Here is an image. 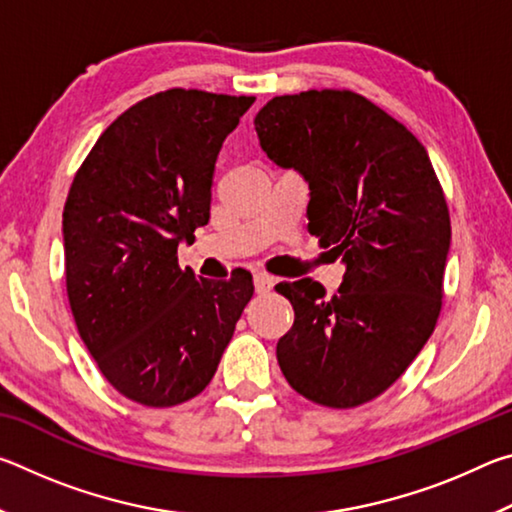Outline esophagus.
I'll return each mask as SVG.
<instances>
[{
  "instance_id": "esophagus-1",
  "label": "esophagus",
  "mask_w": 512,
  "mask_h": 512,
  "mask_svg": "<svg viewBox=\"0 0 512 512\" xmlns=\"http://www.w3.org/2000/svg\"><path fill=\"white\" fill-rule=\"evenodd\" d=\"M253 284H255V291L257 293H268L273 287H275V280L271 275L266 273H255L253 275Z\"/></svg>"
}]
</instances>
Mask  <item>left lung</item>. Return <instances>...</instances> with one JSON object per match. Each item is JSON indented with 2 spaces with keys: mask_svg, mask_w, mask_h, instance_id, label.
<instances>
[{
  "mask_svg": "<svg viewBox=\"0 0 512 512\" xmlns=\"http://www.w3.org/2000/svg\"><path fill=\"white\" fill-rule=\"evenodd\" d=\"M255 131L268 160L309 185L307 228L345 266L332 298L311 277L275 287L296 314L277 341L282 375L332 409L375 400L440 314L452 225L429 155L400 121L345 90L275 97Z\"/></svg>",
  "mask_w": 512,
  "mask_h": 512,
  "instance_id": "1",
  "label": "left lung"
}]
</instances>
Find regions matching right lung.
I'll list each match as a JSON object with an SVG mask.
<instances>
[{
    "mask_svg": "<svg viewBox=\"0 0 512 512\" xmlns=\"http://www.w3.org/2000/svg\"><path fill=\"white\" fill-rule=\"evenodd\" d=\"M255 97L167 90L119 115L76 171L63 212L65 280L83 343L112 386L176 406L210 384L253 277L198 280L178 246L210 221L223 140Z\"/></svg>",
    "mask_w": 512,
    "mask_h": 512,
    "instance_id": "add662e5",
    "label": "right lung"
}]
</instances>
